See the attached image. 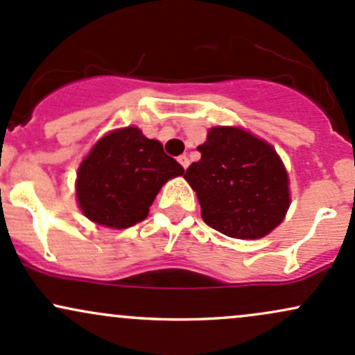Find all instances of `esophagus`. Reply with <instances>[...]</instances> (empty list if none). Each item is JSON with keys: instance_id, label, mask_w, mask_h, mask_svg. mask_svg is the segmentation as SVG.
<instances>
[{"instance_id": "esophagus-1", "label": "esophagus", "mask_w": 355, "mask_h": 355, "mask_svg": "<svg viewBox=\"0 0 355 355\" xmlns=\"http://www.w3.org/2000/svg\"><path fill=\"white\" fill-rule=\"evenodd\" d=\"M178 161H179V164L184 167V169H188V166H189V157L188 156H184V154H182V156L178 157Z\"/></svg>"}]
</instances>
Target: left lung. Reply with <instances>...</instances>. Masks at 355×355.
I'll return each mask as SVG.
<instances>
[{"label": "left lung", "mask_w": 355, "mask_h": 355, "mask_svg": "<svg viewBox=\"0 0 355 355\" xmlns=\"http://www.w3.org/2000/svg\"><path fill=\"white\" fill-rule=\"evenodd\" d=\"M201 159L186 169L208 226L231 238L254 240L284 220L288 176L275 149L236 127H213Z\"/></svg>", "instance_id": "8db88e82"}]
</instances>
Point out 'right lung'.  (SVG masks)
Listing matches in <instances>:
<instances>
[{"label": "right lung", "instance_id": "add662e5", "mask_svg": "<svg viewBox=\"0 0 355 355\" xmlns=\"http://www.w3.org/2000/svg\"><path fill=\"white\" fill-rule=\"evenodd\" d=\"M184 169L161 142L137 127L102 137L77 173L78 205L87 218L109 228H129L146 220L159 189Z\"/></svg>", "mask_w": 355, "mask_h": 355}]
</instances>
